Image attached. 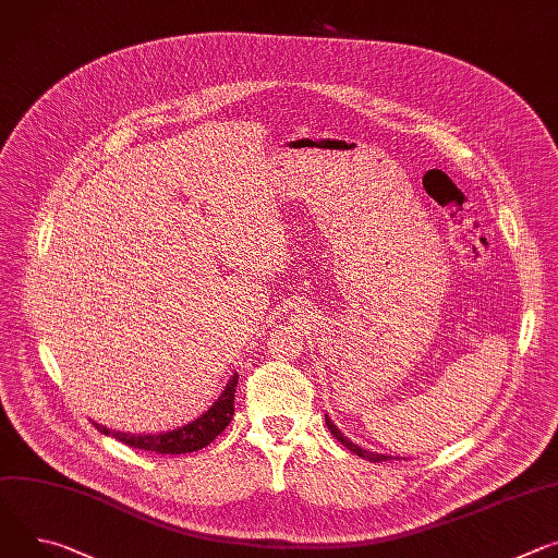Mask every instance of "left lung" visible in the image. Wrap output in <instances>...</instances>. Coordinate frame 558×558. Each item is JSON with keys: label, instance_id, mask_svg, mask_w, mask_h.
<instances>
[{"label": "left lung", "instance_id": "1", "mask_svg": "<svg viewBox=\"0 0 558 558\" xmlns=\"http://www.w3.org/2000/svg\"><path fill=\"white\" fill-rule=\"evenodd\" d=\"M325 423H327V427H329V432L338 438V442L340 445H344L347 449H351L353 453L356 456H361V459H365V461H372V463H383V461H389L391 456H387V453H378V451H369V449H365V447H361V445H356L353 440H349L333 423H331V418H329V414H325Z\"/></svg>", "mask_w": 558, "mask_h": 558}]
</instances>
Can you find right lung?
Masks as SVG:
<instances>
[{"label": "right lung", "mask_w": 558, "mask_h": 558, "mask_svg": "<svg viewBox=\"0 0 558 558\" xmlns=\"http://www.w3.org/2000/svg\"><path fill=\"white\" fill-rule=\"evenodd\" d=\"M238 387V374L231 376V380L227 383L225 391L218 396V400L211 404V408L199 414L195 421L169 429V432H160V434H129V432H111L109 427L93 423L95 429L99 434H107L118 438L120 442L135 447V449H144V451H156V453H189V451H197L202 447H207L209 442H214V438L218 434H222L227 429V425L233 418V393Z\"/></svg>", "instance_id": "right-lung-1"}]
</instances>
